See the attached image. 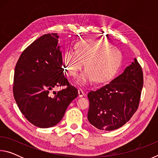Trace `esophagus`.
<instances>
[{
  "label": "esophagus",
  "instance_id": "1",
  "mask_svg": "<svg viewBox=\"0 0 158 158\" xmlns=\"http://www.w3.org/2000/svg\"><path fill=\"white\" fill-rule=\"evenodd\" d=\"M78 95H79V98H82L83 96H84V95H85V93H84V91H83L82 89H79L78 90Z\"/></svg>",
  "mask_w": 158,
  "mask_h": 158
}]
</instances>
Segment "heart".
<instances>
[{
	"label": "heart",
	"mask_w": 158,
	"mask_h": 158,
	"mask_svg": "<svg viewBox=\"0 0 158 158\" xmlns=\"http://www.w3.org/2000/svg\"><path fill=\"white\" fill-rule=\"evenodd\" d=\"M121 59L120 51L102 40H86L76 45V51L68 50L62 57L66 73L76 77L85 62L86 69L77 83L84 85L94 81L105 82L116 73Z\"/></svg>",
	"instance_id": "heart-1"
}]
</instances>
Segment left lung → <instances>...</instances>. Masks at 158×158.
Wrapping results in <instances>:
<instances>
[{
  "instance_id": "left-lung-1",
  "label": "left lung",
  "mask_w": 158,
  "mask_h": 158,
  "mask_svg": "<svg viewBox=\"0 0 158 158\" xmlns=\"http://www.w3.org/2000/svg\"><path fill=\"white\" fill-rule=\"evenodd\" d=\"M143 84L142 69L135 58L123 73L109 84L89 93L90 123L106 131L122 127L137 111Z\"/></svg>"
}]
</instances>
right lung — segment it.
<instances>
[{
    "mask_svg": "<svg viewBox=\"0 0 158 158\" xmlns=\"http://www.w3.org/2000/svg\"><path fill=\"white\" fill-rule=\"evenodd\" d=\"M58 38V33L39 37L22 52L15 69L13 93L18 107L29 122L41 128L58 124L78 96L77 89L64 76ZM61 85L67 88L50 95Z\"/></svg>",
    "mask_w": 158,
    "mask_h": 158,
    "instance_id": "right-lung-1",
    "label": "right lung"
}]
</instances>
